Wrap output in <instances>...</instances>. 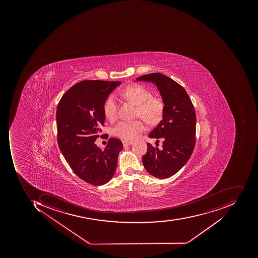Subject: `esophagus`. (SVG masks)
Wrapping results in <instances>:
<instances>
[{
    "instance_id": "esophagus-1",
    "label": "esophagus",
    "mask_w": 258,
    "mask_h": 258,
    "mask_svg": "<svg viewBox=\"0 0 258 258\" xmlns=\"http://www.w3.org/2000/svg\"><path fill=\"white\" fill-rule=\"evenodd\" d=\"M122 144L124 147H127V146H130L133 144V141H125V140H123Z\"/></svg>"
}]
</instances>
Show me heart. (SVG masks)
<instances>
[{"label":"heart","mask_w":258,"mask_h":258,"mask_svg":"<svg viewBox=\"0 0 258 258\" xmlns=\"http://www.w3.org/2000/svg\"><path fill=\"white\" fill-rule=\"evenodd\" d=\"M118 95L137 105L136 115L141 117L147 122L154 124L161 118L163 111V102L157 97L151 96L150 91L141 84H130L121 90ZM104 112L108 121L116 120L118 104L115 97H108L104 105ZM144 130V123L140 120L122 121L114 127L112 133L115 137L126 141L137 138L139 134Z\"/></svg>","instance_id":"heart-1"}]
</instances>
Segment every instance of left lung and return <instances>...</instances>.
Wrapping results in <instances>:
<instances>
[{
  "instance_id": "left-lung-1",
  "label": "left lung",
  "mask_w": 258,
  "mask_h": 258,
  "mask_svg": "<svg viewBox=\"0 0 258 258\" xmlns=\"http://www.w3.org/2000/svg\"><path fill=\"white\" fill-rule=\"evenodd\" d=\"M137 81L154 83L164 103L163 119L149 134L150 138L163 140V149L159 150L147 143V152L142 160L146 170L153 177L167 178L184 167L194 150L196 141L194 105L184 88L164 74H145L137 78Z\"/></svg>"
}]
</instances>
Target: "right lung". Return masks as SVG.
Returning <instances> with one entry per match:
<instances>
[{
  "mask_svg": "<svg viewBox=\"0 0 258 258\" xmlns=\"http://www.w3.org/2000/svg\"><path fill=\"white\" fill-rule=\"evenodd\" d=\"M120 84L98 80L77 83L62 95L56 109L59 150L73 171L93 185L109 181L122 150L116 138H110L104 150L95 143L105 125V101Z\"/></svg>",
  "mask_w": 258,
  "mask_h": 258,
  "instance_id": "obj_1",
  "label": "right lung"
}]
</instances>
